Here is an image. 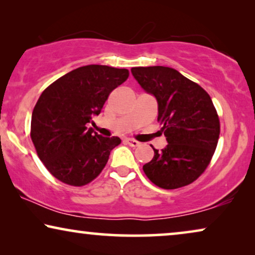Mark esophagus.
<instances>
[{
    "instance_id": "esophagus-1",
    "label": "esophagus",
    "mask_w": 255,
    "mask_h": 255,
    "mask_svg": "<svg viewBox=\"0 0 255 255\" xmlns=\"http://www.w3.org/2000/svg\"><path fill=\"white\" fill-rule=\"evenodd\" d=\"M125 142H127V144H128V145H130L131 147H137V146L140 145V142H139L138 140H134V139H131V138L125 139Z\"/></svg>"
}]
</instances>
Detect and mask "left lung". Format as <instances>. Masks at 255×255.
Instances as JSON below:
<instances>
[{
    "label": "left lung",
    "mask_w": 255,
    "mask_h": 255,
    "mask_svg": "<svg viewBox=\"0 0 255 255\" xmlns=\"http://www.w3.org/2000/svg\"><path fill=\"white\" fill-rule=\"evenodd\" d=\"M131 72L158 101V122L168 142L161 151L152 146L154 156L142 170L162 189L193 183L210 163L221 132L211 97L176 69L151 66L133 67Z\"/></svg>",
    "instance_id": "left-lung-1"
}]
</instances>
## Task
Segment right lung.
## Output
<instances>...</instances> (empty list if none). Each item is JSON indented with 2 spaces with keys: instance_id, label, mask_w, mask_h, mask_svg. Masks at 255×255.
<instances>
[{
  "instance_id": "add662e5",
  "label": "right lung",
  "mask_w": 255,
  "mask_h": 255,
  "mask_svg": "<svg viewBox=\"0 0 255 255\" xmlns=\"http://www.w3.org/2000/svg\"><path fill=\"white\" fill-rule=\"evenodd\" d=\"M128 71L88 65L55 80L41 93L31 118V139L48 172L61 182L82 187L106 167L118 137L104 138L87 130Z\"/></svg>"
}]
</instances>
